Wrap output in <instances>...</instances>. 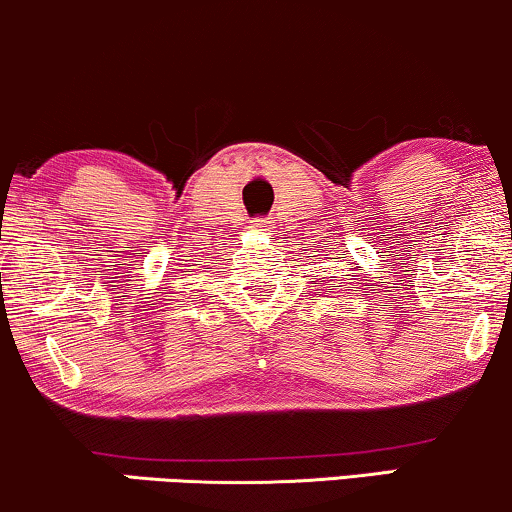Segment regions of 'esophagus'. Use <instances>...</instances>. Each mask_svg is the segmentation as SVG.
Masks as SVG:
<instances>
[{"label":"esophagus","mask_w":512,"mask_h":512,"mask_svg":"<svg viewBox=\"0 0 512 512\" xmlns=\"http://www.w3.org/2000/svg\"><path fill=\"white\" fill-rule=\"evenodd\" d=\"M268 223H270V220H254V225H251V227H254V230H266V227H268Z\"/></svg>","instance_id":"1"}]
</instances>
